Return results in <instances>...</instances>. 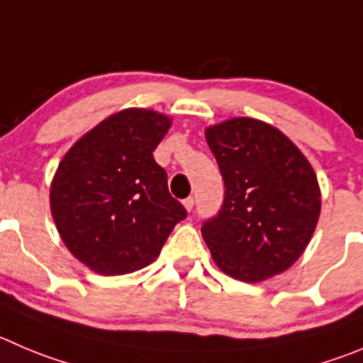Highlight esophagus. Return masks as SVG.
I'll return each instance as SVG.
<instances>
[{
    "instance_id": "esophagus-1",
    "label": "esophagus",
    "mask_w": 363,
    "mask_h": 363,
    "mask_svg": "<svg viewBox=\"0 0 363 363\" xmlns=\"http://www.w3.org/2000/svg\"><path fill=\"white\" fill-rule=\"evenodd\" d=\"M184 206H185V210H187V212H191V210L194 208V198L184 199Z\"/></svg>"
}]
</instances>
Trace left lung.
<instances>
[{"mask_svg": "<svg viewBox=\"0 0 363 363\" xmlns=\"http://www.w3.org/2000/svg\"><path fill=\"white\" fill-rule=\"evenodd\" d=\"M224 179V203L201 235L224 274L258 283L303 255L320 213L317 174L278 128L233 117L205 130Z\"/></svg>", "mask_w": 363, "mask_h": 363, "instance_id": "8db88e82", "label": "left lung"}]
</instances>
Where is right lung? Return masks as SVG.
Wrapping results in <instances>:
<instances>
[{
  "instance_id": "right-lung-1",
  "label": "right lung",
  "mask_w": 363,
  "mask_h": 363,
  "mask_svg": "<svg viewBox=\"0 0 363 363\" xmlns=\"http://www.w3.org/2000/svg\"><path fill=\"white\" fill-rule=\"evenodd\" d=\"M171 124L157 110L124 108L76 140L58 164L51 216L65 247L91 271L117 276L146 267L187 217L153 158Z\"/></svg>"
}]
</instances>
